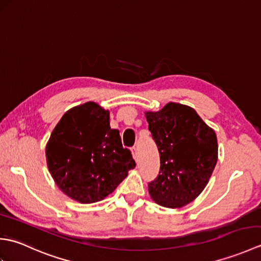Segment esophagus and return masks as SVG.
<instances>
[{
	"label": "esophagus",
	"mask_w": 261,
	"mask_h": 261,
	"mask_svg": "<svg viewBox=\"0 0 261 261\" xmlns=\"http://www.w3.org/2000/svg\"><path fill=\"white\" fill-rule=\"evenodd\" d=\"M131 151H132V156H134V158L137 160L138 159V149H137V147H132Z\"/></svg>",
	"instance_id": "obj_1"
}]
</instances>
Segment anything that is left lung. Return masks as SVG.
Masks as SVG:
<instances>
[{
  "label": "left lung",
  "instance_id": "8db88e82",
  "mask_svg": "<svg viewBox=\"0 0 261 261\" xmlns=\"http://www.w3.org/2000/svg\"><path fill=\"white\" fill-rule=\"evenodd\" d=\"M146 118L160 156L159 174L149 182V194L162 206H184L202 193L215 168V132L195 110L178 103L147 112Z\"/></svg>",
  "mask_w": 261,
  "mask_h": 261
}]
</instances>
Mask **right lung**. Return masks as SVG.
<instances>
[{"instance_id":"right-lung-1","label":"right lung","mask_w":261,"mask_h":261,"mask_svg":"<svg viewBox=\"0 0 261 261\" xmlns=\"http://www.w3.org/2000/svg\"><path fill=\"white\" fill-rule=\"evenodd\" d=\"M46 157L57 186L81 203L107 197L136 167L119 130L111 129L110 112L94 102L63 115L49 138Z\"/></svg>"}]
</instances>
